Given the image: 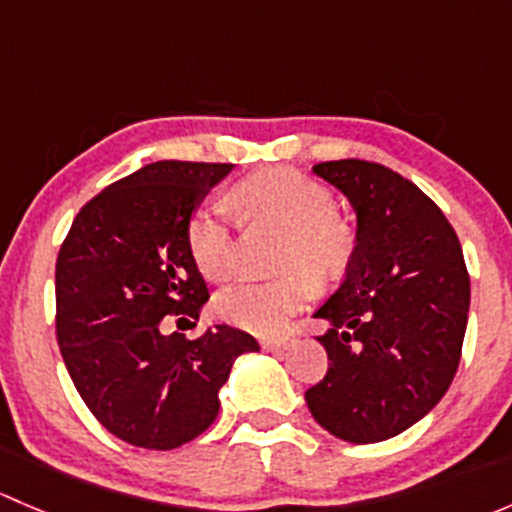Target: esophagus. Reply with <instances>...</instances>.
I'll return each mask as SVG.
<instances>
[{"mask_svg":"<svg viewBox=\"0 0 512 512\" xmlns=\"http://www.w3.org/2000/svg\"><path fill=\"white\" fill-rule=\"evenodd\" d=\"M294 344V339L289 337V334H277V337H267L262 339V347L267 349V352H285Z\"/></svg>","mask_w":512,"mask_h":512,"instance_id":"esophagus-1","label":"esophagus"}]
</instances>
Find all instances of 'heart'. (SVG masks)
<instances>
[{"label": "heart", "instance_id": "1", "mask_svg": "<svg viewBox=\"0 0 512 512\" xmlns=\"http://www.w3.org/2000/svg\"><path fill=\"white\" fill-rule=\"evenodd\" d=\"M230 205L247 220L285 227L277 250L282 275L225 287L215 309L225 322L252 332H275L309 294V280L332 285L349 270L356 252L354 225L337 213L334 193L319 180L292 168L252 173L235 185ZM188 247L208 280L235 272V235L225 203L210 200L188 220Z\"/></svg>", "mask_w": 512, "mask_h": 512}]
</instances>
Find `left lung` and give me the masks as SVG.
Wrapping results in <instances>:
<instances>
[{"label":"left lung","mask_w":512,"mask_h":512,"mask_svg":"<svg viewBox=\"0 0 512 512\" xmlns=\"http://www.w3.org/2000/svg\"><path fill=\"white\" fill-rule=\"evenodd\" d=\"M356 213V252L344 282L314 317L329 369L307 389L309 411L332 436L376 443L421 421L461 361L471 280L456 230L436 203L381 163L314 165Z\"/></svg>","instance_id":"left-lung-1"}]
</instances>
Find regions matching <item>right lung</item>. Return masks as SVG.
I'll return each mask as SVG.
<instances>
[{"mask_svg":"<svg viewBox=\"0 0 512 512\" xmlns=\"http://www.w3.org/2000/svg\"><path fill=\"white\" fill-rule=\"evenodd\" d=\"M230 168L143 165L79 210L59 250L61 356L96 421L131 446L170 451L208 431L232 361L260 349L227 324L195 339L165 332L170 319H198L210 297L190 255L188 220Z\"/></svg>","mask_w":512,"mask_h":512,"instance_id":"obj_1","label":"right lung"}]
</instances>
